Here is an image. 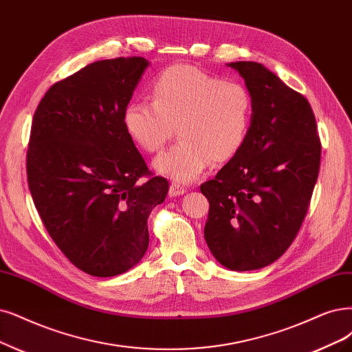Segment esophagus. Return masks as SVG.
<instances>
[{"label": "esophagus", "mask_w": 352, "mask_h": 352, "mask_svg": "<svg viewBox=\"0 0 352 352\" xmlns=\"http://www.w3.org/2000/svg\"><path fill=\"white\" fill-rule=\"evenodd\" d=\"M186 192V188L184 187H181V186H178V184H173L171 187H169V191H168V194H169V197H177V196H183V194Z\"/></svg>", "instance_id": "34e87169"}]
</instances>
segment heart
Wrapping results in <instances>:
<instances>
[{
    "label": "heart",
    "instance_id": "obj_1",
    "mask_svg": "<svg viewBox=\"0 0 352 352\" xmlns=\"http://www.w3.org/2000/svg\"><path fill=\"white\" fill-rule=\"evenodd\" d=\"M152 102L132 101L123 126L135 145L160 152L177 133L181 140L153 161L155 171L174 184L196 181L213 162L232 161L243 148L254 101L243 84L222 81L190 65H174L156 78Z\"/></svg>",
    "mask_w": 352,
    "mask_h": 352
}]
</instances>
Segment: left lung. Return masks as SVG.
I'll list each match as a JSON object with an SVG mask.
<instances>
[{
  "instance_id": "obj_1",
  "label": "left lung",
  "mask_w": 352,
  "mask_h": 352,
  "mask_svg": "<svg viewBox=\"0 0 352 352\" xmlns=\"http://www.w3.org/2000/svg\"><path fill=\"white\" fill-rule=\"evenodd\" d=\"M254 101L241 152L200 190L210 203L204 239L233 271L278 259L306 216L320 166V140L309 101L256 62H232Z\"/></svg>"
}]
</instances>
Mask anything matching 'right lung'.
<instances>
[{"label": "right lung", "mask_w": 352, "mask_h": 352, "mask_svg": "<svg viewBox=\"0 0 352 352\" xmlns=\"http://www.w3.org/2000/svg\"><path fill=\"white\" fill-rule=\"evenodd\" d=\"M145 58L98 60L49 88L33 116L28 179L59 250L94 277L135 267L149 245L148 217L168 181L148 175L123 126Z\"/></svg>", "instance_id": "1"}]
</instances>
